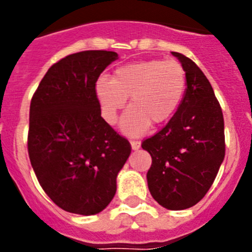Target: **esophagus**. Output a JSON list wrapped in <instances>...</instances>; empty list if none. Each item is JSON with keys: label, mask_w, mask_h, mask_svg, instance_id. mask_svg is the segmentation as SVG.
<instances>
[{"label": "esophagus", "mask_w": 252, "mask_h": 252, "mask_svg": "<svg viewBox=\"0 0 252 252\" xmlns=\"http://www.w3.org/2000/svg\"><path fill=\"white\" fill-rule=\"evenodd\" d=\"M130 144L132 150H137V149H140V146H141V142L137 141V140H131Z\"/></svg>", "instance_id": "1"}]
</instances>
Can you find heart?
I'll list each match as a JSON object with an SVG mask.
<instances>
[{
	"label": "heart",
	"mask_w": 252,
	"mask_h": 252,
	"mask_svg": "<svg viewBox=\"0 0 252 252\" xmlns=\"http://www.w3.org/2000/svg\"><path fill=\"white\" fill-rule=\"evenodd\" d=\"M187 86L184 68L177 60L150 59L119 66L112 77L101 75L95 82V95L103 119L113 125L120 111L128 108L121 121L127 135H140L160 126L174 115Z\"/></svg>",
	"instance_id": "b5f03b06"
}]
</instances>
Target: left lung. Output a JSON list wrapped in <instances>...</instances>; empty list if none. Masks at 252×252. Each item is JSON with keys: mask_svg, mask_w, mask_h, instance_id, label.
Returning <instances> with one entry per match:
<instances>
[{"mask_svg": "<svg viewBox=\"0 0 252 252\" xmlns=\"http://www.w3.org/2000/svg\"><path fill=\"white\" fill-rule=\"evenodd\" d=\"M184 68L187 88L165 127L142 142L151 155L148 187L160 206L193 207L206 195L224 159V124L213 88L197 64L171 51Z\"/></svg>", "mask_w": 252, "mask_h": 252, "instance_id": "8db88e82", "label": "left lung"}]
</instances>
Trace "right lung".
I'll return each instance as SVG.
<instances>
[{"label": "right lung", "instance_id": "right-lung-1", "mask_svg": "<svg viewBox=\"0 0 252 252\" xmlns=\"http://www.w3.org/2000/svg\"><path fill=\"white\" fill-rule=\"evenodd\" d=\"M115 51L87 50L51 65L30 104L28 150L40 186L58 207L91 216L116 194L130 142L101 117L95 82Z\"/></svg>", "mask_w": 252, "mask_h": 252}]
</instances>
